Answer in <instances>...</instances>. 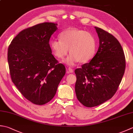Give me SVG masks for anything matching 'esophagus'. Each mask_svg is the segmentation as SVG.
I'll list each match as a JSON object with an SVG mask.
<instances>
[{"label": "esophagus", "mask_w": 133, "mask_h": 133, "mask_svg": "<svg viewBox=\"0 0 133 133\" xmlns=\"http://www.w3.org/2000/svg\"><path fill=\"white\" fill-rule=\"evenodd\" d=\"M67 70H68L69 72L70 73H72L73 72H74V70H73V69L72 68H71V67H69Z\"/></svg>", "instance_id": "1"}]
</instances>
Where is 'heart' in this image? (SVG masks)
Segmentation results:
<instances>
[{"instance_id": "obj_1", "label": "heart", "mask_w": 133, "mask_h": 133, "mask_svg": "<svg viewBox=\"0 0 133 133\" xmlns=\"http://www.w3.org/2000/svg\"><path fill=\"white\" fill-rule=\"evenodd\" d=\"M60 39H53L50 42L51 50L56 58L63 59L71 52L64 62L69 65L79 61L86 63L94 58L97 50V42L92 34L86 30L70 29L59 34Z\"/></svg>"}]
</instances>
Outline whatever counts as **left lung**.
Masks as SVG:
<instances>
[{"instance_id":"left-lung-1","label":"left lung","mask_w":133,"mask_h":133,"mask_svg":"<svg viewBox=\"0 0 133 133\" xmlns=\"http://www.w3.org/2000/svg\"><path fill=\"white\" fill-rule=\"evenodd\" d=\"M94 28L99 39L98 51L91 61L75 70L76 95L87 107L99 105L113 97L126 67L125 54L119 41L103 29Z\"/></svg>"}]
</instances>
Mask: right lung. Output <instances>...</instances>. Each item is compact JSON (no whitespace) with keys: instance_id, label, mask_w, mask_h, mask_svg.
<instances>
[{"instance_id":"obj_1","label":"right lung","mask_w":133,"mask_h":133,"mask_svg":"<svg viewBox=\"0 0 133 133\" xmlns=\"http://www.w3.org/2000/svg\"><path fill=\"white\" fill-rule=\"evenodd\" d=\"M57 25L45 22L22 30L8 49L12 82L27 99L38 105L52 99L66 73L65 66L53 56L49 44Z\"/></svg>"}]
</instances>
